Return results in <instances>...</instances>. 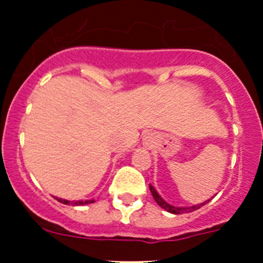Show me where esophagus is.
<instances>
[{
  "label": "esophagus",
  "instance_id": "esophagus-1",
  "mask_svg": "<svg viewBox=\"0 0 263 263\" xmlns=\"http://www.w3.org/2000/svg\"><path fill=\"white\" fill-rule=\"evenodd\" d=\"M142 142H144L145 147L151 148V147H153L154 142H155V136H154L153 134H147L146 136L144 137V140H142Z\"/></svg>",
  "mask_w": 263,
  "mask_h": 263
}]
</instances>
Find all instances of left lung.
I'll list each match as a JSON object with an SVG mask.
<instances>
[{
  "instance_id": "obj_1",
  "label": "left lung",
  "mask_w": 263,
  "mask_h": 263,
  "mask_svg": "<svg viewBox=\"0 0 263 263\" xmlns=\"http://www.w3.org/2000/svg\"><path fill=\"white\" fill-rule=\"evenodd\" d=\"M148 187H150L151 195H153L154 200L156 201V203H158V205L160 206L161 209H164V210H165V211H168V213L174 214V215L192 213V211H196V210H198V209H201L203 205H206V203H208L209 201H210V200H208V201H205V202L198 203V205H193V206H173V205H171V203L165 202V200H164V198L161 197L160 195H159L158 191H156L155 188L153 187V185L148 184Z\"/></svg>"
}]
</instances>
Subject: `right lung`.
I'll use <instances>...</instances> for the list:
<instances>
[{"instance_id":"1","label":"right lung","mask_w":263,"mask_h":263,"mask_svg":"<svg viewBox=\"0 0 263 263\" xmlns=\"http://www.w3.org/2000/svg\"><path fill=\"white\" fill-rule=\"evenodd\" d=\"M58 202L65 203V205H72V206H82V205H89V203L95 202L94 200H86V201H68V200H63V198H58L54 197Z\"/></svg>"}]
</instances>
